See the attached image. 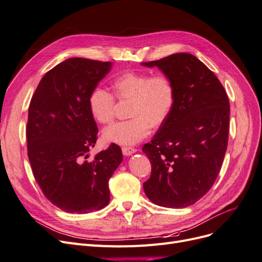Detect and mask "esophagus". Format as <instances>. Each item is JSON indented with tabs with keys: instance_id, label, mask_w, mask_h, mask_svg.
Here are the masks:
<instances>
[{
	"instance_id": "34e87169",
	"label": "esophagus",
	"mask_w": 262,
	"mask_h": 262,
	"mask_svg": "<svg viewBox=\"0 0 262 262\" xmlns=\"http://www.w3.org/2000/svg\"><path fill=\"white\" fill-rule=\"evenodd\" d=\"M136 152H137V148H134V147H131V146H123L122 147V153L125 156H130Z\"/></svg>"
}]
</instances>
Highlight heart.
<instances>
[{
  "label": "heart",
  "instance_id": "b5f03b06",
  "mask_svg": "<svg viewBox=\"0 0 262 262\" xmlns=\"http://www.w3.org/2000/svg\"><path fill=\"white\" fill-rule=\"evenodd\" d=\"M118 100L130 99L126 121L108 126L102 138L108 143L133 145L145 139L152 126L160 128L169 118L176 104V86L168 75L126 71L114 77L110 83ZM92 117L100 124L115 120L116 101L113 95L100 87L89 96Z\"/></svg>",
  "mask_w": 262,
  "mask_h": 262
}]
</instances>
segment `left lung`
Masks as SVG:
<instances>
[{
	"label": "left lung",
	"instance_id": "1",
	"mask_svg": "<svg viewBox=\"0 0 262 262\" xmlns=\"http://www.w3.org/2000/svg\"><path fill=\"white\" fill-rule=\"evenodd\" d=\"M141 64L157 67L176 86L169 118L142 148L152 165L144 192L161 207L186 208L209 191L223 164L229 131L227 94L215 74L190 53Z\"/></svg>",
	"mask_w": 262,
	"mask_h": 262
}]
</instances>
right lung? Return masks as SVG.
Listing matches in <instances>:
<instances>
[{
	"instance_id": "add662e5",
	"label": "right lung",
	"mask_w": 262,
	"mask_h": 262,
	"mask_svg": "<svg viewBox=\"0 0 262 262\" xmlns=\"http://www.w3.org/2000/svg\"><path fill=\"white\" fill-rule=\"evenodd\" d=\"M112 64L68 59L45 74L30 100L26 137L31 169L45 196L64 212L105 208L108 181L123 160L121 148L112 144L93 161H83L98 133L89 96Z\"/></svg>"
}]
</instances>
